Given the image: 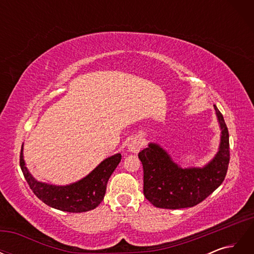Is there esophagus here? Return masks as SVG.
I'll list each match as a JSON object with an SVG mask.
<instances>
[{
	"instance_id": "obj_1",
	"label": "esophagus",
	"mask_w": 254,
	"mask_h": 254,
	"mask_svg": "<svg viewBox=\"0 0 254 254\" xmlns=\"http://www.w3.org/2000/svg\"><path fill=\"white\" fill-rule=\"evenodd\" d=\"M143 147V140L141 136H134L128 143V150L131 152H137Z\"/></svg>"
}]
</instances>
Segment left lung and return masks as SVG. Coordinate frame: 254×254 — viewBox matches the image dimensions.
I'll return each instance as SVG.
<instances>
[{
	"instance_id": "1",
	"label": "left lung",
	"mask_w": 254,
	"mask_h": 254,
	"mask_svg": "<svg viewBox=\"0 0 254 254\" xmlns=\"http://www.w3.org/2000/svg\"><path fill=\"white\" fill-rule=\"evenodd\" d=\"M221 130L216 155L203 167L182 168L159 144L149 143L139 152L143 164L146 199L161 209H183L203 201L226 178L230 161L229 132L224 117L214 105Z\"/></svg>"
}]
</instances>
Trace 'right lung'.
Listing matches in <instances>:
<instances>
[{
    "label": "right lung",
    "instance_id": "right-lung-1",
    "mask_svg": "<svg viewBox=\"0 0 254 254\" xmlns=\"http://www.w3.org/2000/svg\"><path fill=\"white\" fill-rule=\"evenodd\" d=\"M121 159V153L105 159L88 176L68 186H54L36 180L25 166L23 146L20 153V166L30 190L45 204L60 211L82 213L95 209L103 201L107 183Z\"/></svg>",
    "mask_w": 254,
    "mask_h": 254
}]
</instances>
